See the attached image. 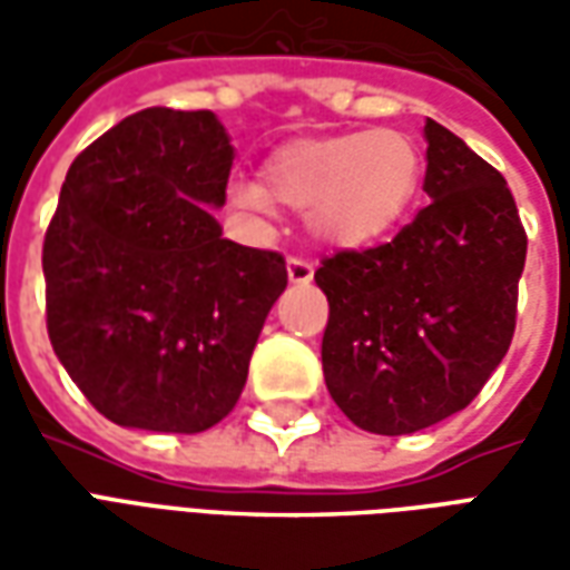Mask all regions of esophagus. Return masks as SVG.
Wrapping results in <instances>:
<instances>
[{"label":"esophagus","instance_id":"obj_1","mask_svg":"<svg viewBox=\"0 0 570 570\" xmlns=\"http://www.w3.org/2000/svg\"><path fill=\"white\" fill-rule=\"evenodd\" d=\"M286 274H289V284H311L314 281V265L308 259L289 256L286 259Z\"/></svg>","mask_w":570,"mask_h":570}]
</instances>
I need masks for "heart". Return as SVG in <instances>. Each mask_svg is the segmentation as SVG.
Instances as JSON below:
<instances>
[{
	"label": "heart",
	"mask_w": 570,
	"mask_h": 570,
	"mask_svg": "<svg viewBox=\"0 0 570 570\" xmlns=\"http://www.w3.org/2000/svg\"><path fill=\"white\" fill-rule=\"evenodd\" d=\"M421 151L400 130H360L293 140L265 161V183L235 176L228 204L268 223L277 200L305 210L308 232L326 247H370L406 216L421 183Z\"/></svg>",
	"instance_id": "1"
}]
</instances>
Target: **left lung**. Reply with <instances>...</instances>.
<instances>
[{
  "mask_svg": "<svg viewBox=\"0 0 570 570\" xmlns=\"http://www.w3.org/2000/svg\"><path fill=\"white\" fill-rule=\"evenodd\" d=\"M430 204L382 247L323 259V379L357 428L403 436L470 406L513 342L528 237L503 176L428 118Z\"/></svg>",
  "mask_w": 570,
  "mask_h": 570,
  "instance_id": "1",
  "label": "left lung"
}]
</instances>
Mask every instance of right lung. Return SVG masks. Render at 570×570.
I'll return each mask as SVG.
<instances>
[{
    "instance_id": "1",
    "label": "right lung",
    "mask_w": 570,
    "mask_h": 570,
    "mask_svg": "<svg viewBox=\"0 0 570 570\" xmlns=\"http://www.w3.org/2000/svg\"><path fill=\"white\" fill-rule=\"evenodd\" d=\"M235 146L210 109L151 106L72 161L42 247L48 335L121 428L200 433L235 409L281 253L223 237Z\"/></svg>"
}]
</instances>
